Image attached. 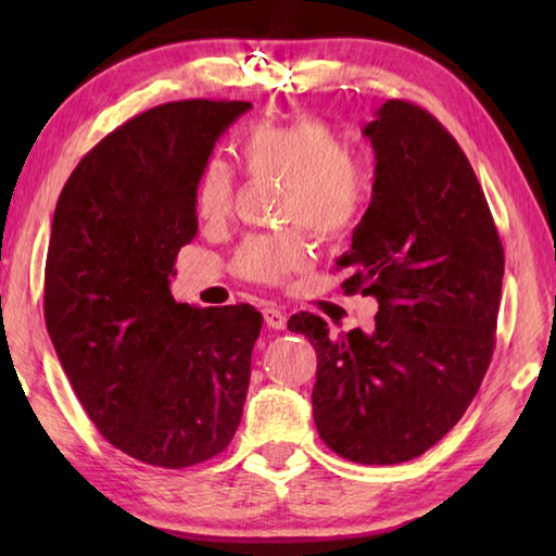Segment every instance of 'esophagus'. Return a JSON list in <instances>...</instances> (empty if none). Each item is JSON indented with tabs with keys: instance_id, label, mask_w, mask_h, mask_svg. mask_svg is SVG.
<instances>
[{
	"instance_id": "obj_1",
	"label": "esophagus",
	"mask_w": 556,
	"mask_h": 556,
	"mask_svg": "<svg viewBox=\"0 0 556 556\" xmlns=\"http://www.w3.org/2000/svg\"><path fill=\"white\" fill-rule=\"evenodd\" d=\"M262 316H265V321L269 328H275V331H281V328L287 326V314L279 312L275 304H265L262 306Z\"/></svg>"
}]
</instances>
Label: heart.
<instances>
[{
  "mask_svg": "<svg viewBox=\"0 0 556 556\" xmlns=\"http://www.w3.org/2000/svg\"><path fill=\"white\" fill-rule=\"evenodd\" d=\"M240 156L252 176L287 178L285 220L306 223L321 238H341L361 220L370 181L345 139L324 119L260 122L240 139ZM238 178L223 156H208L193 181V208L203 223L218 225L232 213ZM312 262V244L301 228L257 232L240 242L235 275L277 285Z\"/></svg>",
  "mask_w": 556,
  "mask_h": 556,
  "instance_id": "1",
  "label": "heart"
}]
</instances>
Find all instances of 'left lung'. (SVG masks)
I'll return each instance as SVG.
<instances>
[{
  "label": "left lung",
  "instance_id": "obj_1",
  "mask_svg": "<svg viewBox=\"0 0 556 556\" xmlns=\"http://www.w3.org/2000/svg\"><path fill=\"white\" fill-rule=\"evenodd\" d=\"M363 135L375 149L372 199L336 267L348 269V294L378 299L375 328L331 336L306 312L287 326L316 351L326 446L390 466L446 437L481 388L505 257L483 188L437 117L388 100Z\"/></svg>",
  "mask_w": 556,
  "mask_h": 556
}]
</instances>
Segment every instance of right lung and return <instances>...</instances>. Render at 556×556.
Returning a JSON list of instances; mask_svg holds the SVG:
<instances>
[{
  "mask_svg": "<svg viewBox=\"0 0 556 556\" xmlns=\"http://www.w3.org/2000/svg\"><path fill=\"white\" fill-rule=\"evenodd\" d=\"M250 108L181 100L147 110L80 159L55 203L46 328L92 425L149 466L218 456L242 419L262 314L176 304L168 277L199 232L195 174Z\"/></svg>",
  "mask_w": 556,
  "mask_h": 556,
  "instance_id": "obj_1",
  "label": "right lung"
}]
</instances>
